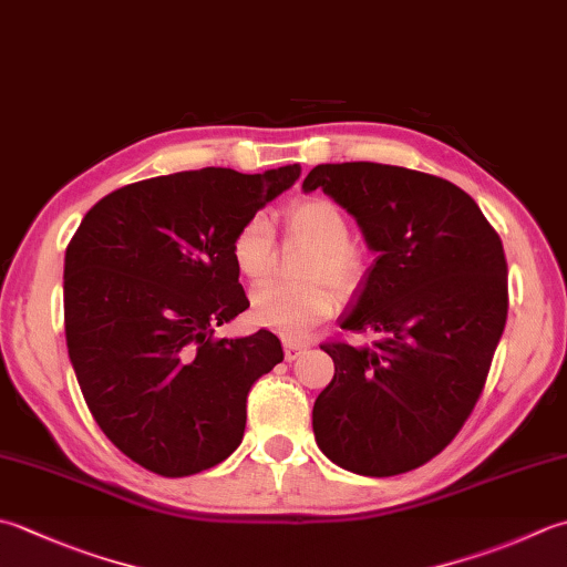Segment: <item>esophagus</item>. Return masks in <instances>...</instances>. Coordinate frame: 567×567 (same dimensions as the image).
<instances>
[{
	"mask_svg": "<svg viewBox=\"0 0 567 567\" xmlns=\"http://www.w3.org/2000/svg\"><path fill=\"white\" fill-rule=\"evenodd\" d=\"M305 351H307L305 343H299V341H285V359H287V361L299 359Z\"/></svg>",
	"mask_w": 567,
	"mask_h": 567,
	"instance_id": "obj_1",
	"label": "esophagus"
}]
</instances>
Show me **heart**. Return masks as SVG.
<instances>
[{
    "instance_id": "obj_1",
    "label": "heart",
    "mask_w": 567,
    "mask_h": 567,
    "mask_svg": "<svg viewBox=\"0 0 567 567\" xmlns=\"http://www.w3.org/2000/svg\"><path fill=\"white\" fill-rule=\"evenodd\" d=\"M287 228L292 236L315 246L307 262V277H329L341 290L357 287L363 277V255L349 243V218L327 198H307L287 210ZM272 220L255 214L230 240V258L236 270L250 282H260L272 268ZM339 297L324 280L302 285L265 282L250 295L252 317L277 334L299 339L334 312Z\"/></svg>"
}]
</instances>
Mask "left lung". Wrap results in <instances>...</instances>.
<instances>
[{"label": "left lung", "mask_w": 567, "mask_h": 567, "mask_svg": "<svg viewBox=\"0 0 567 567\" xmlns=\"http://www.w3.org/2000/svg\"><path fill=\"white\" fill-rule=\"evenodd\" d=\"M321 188L357 218L375 260L341 329L371 343H324L334 379L312 427L327 457L363 476H393L445 450L470 417L504 334V246L470 194L405 166L319 164Z\"/></svg>", "instance_id": "left-lung-1"}]
</instances>
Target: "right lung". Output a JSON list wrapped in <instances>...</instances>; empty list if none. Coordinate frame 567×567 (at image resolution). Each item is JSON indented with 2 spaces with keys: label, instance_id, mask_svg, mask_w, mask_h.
<instances>
[{
  "label": "right lung",
  "instance_id": "add662e5",
  "mask_svg": "<svg viewBox=\"0 0 567 567\" xmlns=\"http://www.w3.org/2000/svg\"><path fill=\"white\" fill-rule=\"evenodd\" d=\"M302 166L154 176L87 210L63 265L65 343L95 423L132 462L188 476L246 430L250 385L282 361L272 331L214 339L250 307L230 240Z\"/></svg>",
  "mask_w": 567,
  "mask_h": 567
}]
</instances>
